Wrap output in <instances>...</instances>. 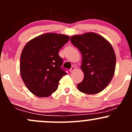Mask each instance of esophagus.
<instances>
[{
  "instance_id": "obj_1",
  "label": "esophagus",
  "mask_w": 132,
  "mask_h": 132,
  "mask_svg": "<svg viewBox=\"0 0 132 132\" xmlns=\"http://www.w3.org/2000/svg\"><path fill=\"white\" fill-rule=\"evenodd\" d=\"M75 70V66H73V67H71V68L70 70V71L71 73H72L73 71H74Z\"/></svg>"
}]
</instances>
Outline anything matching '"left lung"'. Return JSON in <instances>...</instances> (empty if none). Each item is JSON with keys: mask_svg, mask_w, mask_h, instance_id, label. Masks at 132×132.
I'll use <instances>...</instances> for the list:
<instances>
[{"mask_svg": "<svg viewBox=\"0 0 132 132\" xmlns=\"http://www.w3.org/2000/svg\"><path fill=\"white\" fill-rule=\"evenodd\" d=\"M70 40L82 55L84 78L77 85L78 89L87 94L101 92L114 74L116 60L113 47L103 37L93 32L72 36Z\"/></svg>", "mask_w": 132, "mask_h": 132, "instance_id": "obj_1", "label": "left lung"}]
</instances>
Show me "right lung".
I'll return each mask as SVG.
<instances>
[{
    "label": "right lung",
    "mask_w": 132,
    "mask_h": 132,
    "mask_svg": "<svg viewBox=\"0 0 132 132\" xmlns=\"http://www.w3.org/2000/svg\"><path fill=\"white\" fill-rule=\"evenodd\" d=\"M70 40L65 35L48 33L29 41L22 51L20 74L23 82L35 95L46 97L57 89L66 73L59 51Z\"/></svg>",
    "instance_id": "right-lung-1"
}]
</instances>
